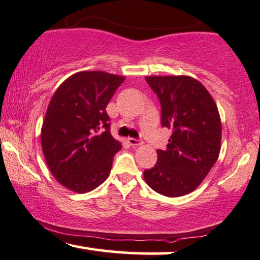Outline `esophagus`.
Instances as JSON below:
<instances>
[{
    "label": "esophagus",
    "instance_id": "34e87169",
    "mask_svg": "<svg viewBox=\"0 0 260 260\" xmlns=\"http://www.w3.org/2000/svg\"><path fill=\"white\" fill-rule=\"evenodd\" d=\"M127 143H129L130 145H133V147H138V145L143 144V141L136 140V138H127Z\"/></svg>",
    "mask_w": 260,
    "mask_h": 260
}]
</instances>
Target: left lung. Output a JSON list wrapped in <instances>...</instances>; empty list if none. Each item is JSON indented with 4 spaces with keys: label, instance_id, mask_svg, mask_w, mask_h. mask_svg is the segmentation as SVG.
<instances>
[{
    "label": "left lung",
    "instance_id": "8db88e82",
    "mask_svg": "<svg viewBox=\"0 0 260 260\" xmlns=\"http://www.w3.org/2000/svg\"><path fill=\"white\" fill-rule=\"evenodd\" d=\"M161 103V124L173 131L166 150H157L144 180L169 198L197 189L219 157L221 119L214 99L200 81L188 76L145 78Z\"/></svg>",
    "mask_w": 260,
    "mask_h": 260
}]
</instances>
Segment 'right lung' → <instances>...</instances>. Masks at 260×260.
I'll return each instance as SVG.
<instances>
[{
    "label": "right lung",
    "instance_id": "1",
    "mask_svg": "<svg viewBox=\"0 0 260 260\" xmlns=\"http://www.w3.org/2000/svg\"><path fill=\"white\" fill-rule=\"evenodd\" d=\"M124 79L83 71L53 94L41 127L42 152L53 176L67 189L87 193L108 179L122 143L110 134L105 109Z\"/></svg>",
    "mask_w": 260,
    "mask_h": 260
}]
</instances>
